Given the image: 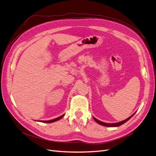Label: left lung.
<instances>
[{
    "label": "left lung",
    "mask_w": 156,
    "mask_h": 156,
    "mask_svg": "<svg viewBox=\"0 0 156 156\" xmlns=\"http://www.w3.org/2000/svg\"><path fill=\"white\" fill-rule=\"evenodd\" d=\"M134 113V114H135ZM134 114L133 115H132L131 116H129L128 119H126L125 120H123V121H122V122H117V123H112V124H108V123H105V122H101V121H100V120H98V119H96V118H94V117H93L94 118V120H95L98 124H100V125H101V126H107V127H118V126H121V125H122V124H124V123H126V122H127V121H128L133 116V115H134Z\"/></svg>",
    "instance_id": "left-lung-1"
}]
</instances>
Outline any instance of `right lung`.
I'll use <instances>...</instances> for the list:
<instances>
[{"label":"right lung","mask_w":156,"mask_h":156,"mask_svg":"<svg viewBox=\"0 0 156 156\" xmlns=\"http://www.w3.org/2000/svg\"><path fill=\"white\" fill-rule=\"evenodd\" d=\"M64 116V115H62V116H59V117H58V118H56V119H53V120H47V121L42 120V121H40V122H44V123H52V122H56V121H57V120H58L61 119H62V118Z\"/></svg>","instance_id":"right-lung-1"}]
</instances>
